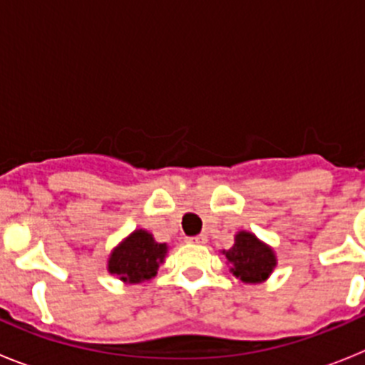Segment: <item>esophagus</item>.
I'll use <instances>...</instances> for the list:
<instances>
[{"label":"esophagus","mask_w":365,"mask_h":365,"mask_svg":"<svg viewBox=\"0 0 365 365\" xmlns=\"http://www.w3.org/2000/svg\"><path fill=\"white\" fill-rule=\"evenodd\" d=\"M186 243H197V245H202L206 243V235H190V237H186Z\"/></svg>","instance_id":"34e87169"}]
</instances>
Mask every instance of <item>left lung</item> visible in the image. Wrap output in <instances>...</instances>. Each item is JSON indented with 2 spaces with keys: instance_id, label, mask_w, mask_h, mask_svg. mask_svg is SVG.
I'll list each match as a JSON object with an SVG mask.
<instances>
[{
  "instance_id": "left-lung-1",
  "label": "left lung",
  "mask_w": 365,
  "mask_h": 365,
  "mask_svg": "<svg viewBox=\"0 0 365 365\" xmlns=\"http://www.w3.org/2000/svg\"><path fill=\"white\" fill-rule=\"evenodd\" d=\"M221 252L227 257V265H230V272L235 278L250 285L267 282L278 265L274 248L248 230L237 232L232 248Z\"/></svg>"
}]
</instances>
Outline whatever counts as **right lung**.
<instances>
[{
    "mask_svg": "<svg viewBox=\"0 0 365 365\" xmlns=\"http://www.w3.org/2000/svg\"><path fill=\"white\" fill-rule=\"evenodd\" d=\"M168 245L155 241L153 234L137 228L113 248L108 256V272L122 283H143L157 276L164 263Z\"/></svg>",
    "mask_w": 365,
    "mask_h": 365,
    "instance_id": "right-lung-1",
    "label": "right lung"
}]
</instances>
